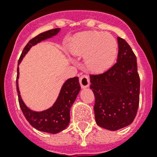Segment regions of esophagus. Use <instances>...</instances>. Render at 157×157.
<instances>
[{
  "instance_id": "34e87169",
  "label": "esophagus",
  "mask_w": 157,
  "mask_h": 157,
  "mask_svg": "<svg viewBox=\"0 0 157 157\" xmlns=\"http://www.w3.org/2000/svg\"><path fill=\"white\" fill-rule=\"evenodd\" d=\"M80 84L81 88H86L90 86V78L87 75H82L80 77Z\"/></svg>"
}]
</instances>
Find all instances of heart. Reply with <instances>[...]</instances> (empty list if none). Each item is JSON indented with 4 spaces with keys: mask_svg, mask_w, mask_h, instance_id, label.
<instances>
[{
    "mask_svg": "<svg viewBox=\"0 0 157 157\" xmlns=\"http://www.w3.org/2000/svg\"><path fill=\"white\" fill-rule=\"evenodd\" d=\"M71 54L85 56L90 70L100 72L109 67L117 57V42L112 36L98 32H84L71 40L68 46Z\"/></svg>",
    "mask_w": 157,
    "mask_h": 157,
    "instance_id": "1",
    "label": "heart"
}]
</instances>
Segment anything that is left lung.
Wrapping results in <instances>:
<instances>
[{"label": "left lung", "instance_id": "left-lung-1", "mask_svg": "<svg viewBox=\"0 0 157 157\" xmlns=\"http://www.w3.org/2000/svg\"><path fill=\"white\" fill-rule=\"evenodd\" d=\"M117 63L100 74H90V89L98 125L117 130L129 125L136 117L139 104L140 78L137 59L129 45L118 37Z\"/></svg>", "mask_w": 157, "mask_h": 157}]
</instances>
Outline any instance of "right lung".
Here are the masks:
<instances>
[{"mask_svg": "<svg viewBox=\"0 0 157 157\" xmlns=\"http://www.w3.org/2000/svg\"><path fill=\"white\" fill-rule=\"evenodd\" d=\"M59 32V28H54L47 32L42 33L33 37L29 42L26 45L21 54L20 58L18 59V64L20 63L21 60L25 56V54L30 50L33 45L41 40L50 38L53 36L56 35ZM18 67L17 68V80H16V87L18 91V103L20 108L23 112L24 117L27 119L32 126L40 131L50 133V134H57L59 132L63 130L67 127L70 122V109L76 99L81 90V86L79 83V79L77 76L73 78L68 79L64 83L60 91L59 96L52 107H50L46 111L40 112H33L32 110L26 107L20 97V94L18 90Z\"/></svg>", "mask_w": 157, "mask_h": 157, "instance_id": "1", "label": "right lung"}]
</instances>
